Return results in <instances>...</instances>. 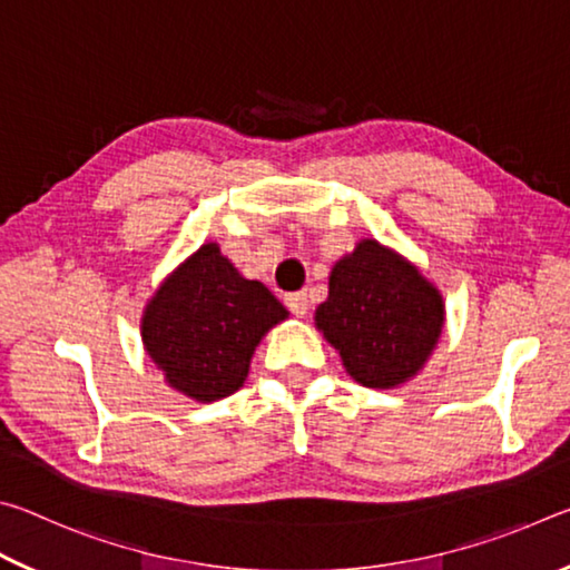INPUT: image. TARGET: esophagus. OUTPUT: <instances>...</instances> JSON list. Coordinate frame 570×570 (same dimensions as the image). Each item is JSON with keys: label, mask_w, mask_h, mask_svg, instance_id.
I'll use <instances>...</instances> for the list:
<instances>
[{"label": "esophagus", "mask_w": 570, "mask_h": 570, "mask_svg": "<svg viewBox=\"0 0 570 570\" xmlns=\"http://www.w3.org/2000/svg\"><path fill=\"white\" fill-rule=\"evenodd\" d=\"M284 304L288 312H292L294 316H306L308 312V298L304 292H296V294H286L284 296Z\"/></svg>", "instance_id": "34e87169"}]
</instances>
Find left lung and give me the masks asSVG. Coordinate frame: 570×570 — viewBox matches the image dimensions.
Instances as JSON below:
<instances>
[{
	"mask_svg": "<svg viewBox=\"0 0 570 570\" xmlns=\"http://www.w3.org/2000/svg\"><path fill=\"white\" fill-rule=\"evenodd\" d=\"M316 330L342 356L346 374L372 390L410 382L435 352L445 298L417 264L377 238H362L332 266Z\"/></svg>",
	"mask_w": 570,
	"mask_h": 570,
	"instance_id": "8db88e82",
	"label": "left lung"
}]
</instances>
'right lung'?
Masks as SVG:
<instances>
[{
  "label": "right lung",
  "instance_id": "1",
  "mask_svg": "<svg viewBox=\"0 0 570 570\" xmlns=\"http://www.w3.org/2000/svg\"><path fill=\"white\" fill-rule=\"evenodd\" d=\"M284 320L282 302L208 240L153 292L140 336L168 387L208 404L244 387L256 346Z\"/></svg>",
  "mask_w": 570,
  "mask_h": 570
}]
</instances>
